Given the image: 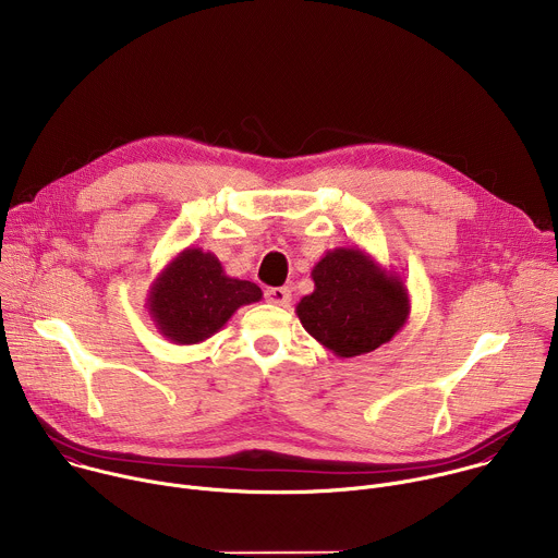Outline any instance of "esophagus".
<instances>
[{
	"instance_id": "obj_1",
	"label": "esophagus",
	"mask_w": 558,
	"mask_h": 558,
	"mask_svg": "<svg viewBox=\"0 0 558 558\" xmlns=\"http://www.w3.org/2000/svg\"><path fill=\"white\" fill-rule=\"evenodd\" d=\"M265 298H267V302H271V304L287 306V304L291 302V291H289L287 287H271V289H267Z\"/></svg>"
}]
</instances>
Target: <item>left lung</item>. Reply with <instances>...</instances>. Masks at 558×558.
I'll list each match as a JSON object with an SVG mask.
<instances>
[{"mask_svg": "<svg viewBox=\"0 0 558 558\" xmlns=\"http://www.w3.org/2000/svg\"><path fill=\"white\" fill-rule=\"evenodd\" d=\"M311 278L315 289L298 302L295 313L306 333L338 357L379 349L409 320L404 280L355 245L329 250Z\"/></svg>", "mask_w": 558, "mask_h": 558, "instance_id": "1", "label": "left lung"}]
</instances>
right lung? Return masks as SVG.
Segmentation results:
<instances>
[{
  "label": "right lung",
  "mask_w": 558,
  "mask_h": 558,
  "mask_svg": "<svg viewBox=\"0 0 558 558\" xmlns=\"http://www.w3.org/2000/svg\"><path fill=\"white\" fill-rule=\"evenodd\" d=\"M260 298L258 284L227 276L211 252L185 247L154 278L147 311L174 344H198L218 333L238 308Z\"/></svg>",
  "instance_id": "obj_1"
}]
</instances>
